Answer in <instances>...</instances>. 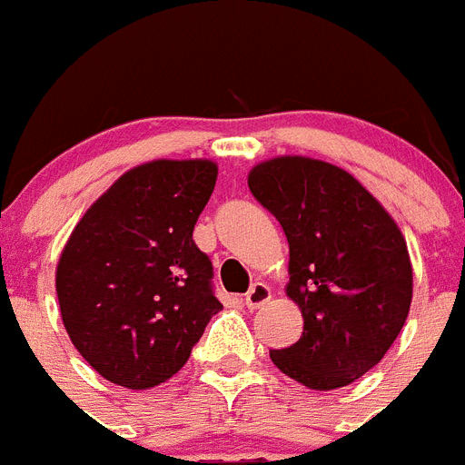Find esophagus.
Instances as JSON below:
<instances>
[{"label": "esophagus", "instance_id": "1", "mask_svg": "<svg viewBox=\"0 0 465 465\" xmlns=\"http://www.w3.org/2000/svg\"><path fill=\"white\" fill-rule=\"evenodd\" d=\"M270 298H272V291H270V286L265 282H256L249 289V293L244 295V305L249 307V310H261L265 302H270Z\"/></svg>", "mask_w": 465, "mask_h": 465}]
</instances>
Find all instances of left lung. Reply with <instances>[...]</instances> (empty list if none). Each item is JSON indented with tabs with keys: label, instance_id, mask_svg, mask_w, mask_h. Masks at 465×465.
<instances>
[{
	"label": "left lung",
	"instance_id": "obj_1",
	"mask_svg": "<svg viewBox=\"0 0 465 465\" xmlns=\"http://www.w3.org/2000/svg\"><path fill=\"white\" fill-rule=\"evenodd\" d=\"M249 191L289 240L286 295L302 335L270 359L300 384L331 391L375 368L408 319L412 262L401 228L342 167L305 155L262 160Z\"/></svg>",
	"mask_w": 465,
	"mask_h": 465
}]
</instances>
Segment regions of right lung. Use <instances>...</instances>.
<instances>
[{"label": "right lung", "instance_id": "obj_1", "mask_svg": "<svg viewBox=\"0 0 465 465\" xmlns=\"http://www.w3.org/2000/svg\"><path fill=\"white\" fill-rule=\"evenodd\" d=\"M213 160H151L111 183L72 230L55 270L64 331L104 380L151 389L182 371L223 310L193 228Z\"/></svg>", "mask_w": 465, "mask_h": 465}]
</instances>
